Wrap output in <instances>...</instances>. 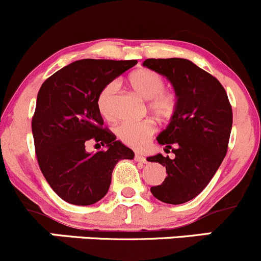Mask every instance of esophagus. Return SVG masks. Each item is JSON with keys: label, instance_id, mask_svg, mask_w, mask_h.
<instances>
[{"label": "esophagus", "instance_id": "1", "mask_svg": "<svg viewBox=\"0 0 261 261\" xmlns=\"http://www.w3.org/2000/svg\"><path fill=\"white\" fill-rule=\"evenodd\" d=\"M134 160H136L137 162H141V164H147L146 157L142 156V154H139V153H136V156H134Z\"/></svg>", "mask_w": 261, "mask_h": 261}]
</instances>
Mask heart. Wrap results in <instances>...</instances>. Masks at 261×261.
Listing matches in <instances>:
<instances>
[{
  "instance_id": "b5f03b06",
  "label": "heart",
  "mask_w": 261,
  "mask_h": 261,
  "mask_svg": "<svg viewBox=\"0 0 261 261\" xmlns=\"http://www.w3.org/2000/svg\"><path fill=\"white\" fill-rule=\"evenodd\" d=\"M128 85L143 99H148L147 107L153 115L160 119H170L176 112V95L164 89V79L157 72L148 68H139L128 76ZM117 92V82H110L102 87L97 97V109L105 119H113V102ZM117 136L123 143L134 148H141L156 132L153 120L146 119L141 122H124L117 127Z\"/></svg>"
}]
</instances>
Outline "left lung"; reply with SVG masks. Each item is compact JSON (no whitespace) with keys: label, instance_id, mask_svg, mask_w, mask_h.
<instances>
[{"label":"left lung","instance_id":"obj_1","mask_svg":"<svg viewBox=\"0 0 261 261\" xmlns=\"http://www.w3.org/2000/svg\"><path fill=\"white\" fill-rule=\"evenodd\" d=\"M143 66L167 77L177 99L176 112L157 137L175 157L157 153L147 159L167 172L151 193L164 203L182 204L197 197L221 166L231 134L232 108L221 82L188 59L149 58Z\"/></svg>","mask_w":261,"mask_h":261}]
</instances>
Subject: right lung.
<instances>
[{
    "mask_svg": "<svg viewBox=\"0 0 261 261\" xmlns=\"http://www.w3.org/2000/svg\"><path fill=\"white\" fill-rule=\"evenodd\" d=\"M136 64L81 59L51 74L38 92L32 122L38 164L51 189L67 203L99 202L109 190L118 161L133 160L134 152L102 127L97 97L102 87ZM89 140L107 149L90 154L84 148Z\"/></svg>",
    "mask_w": 261,
    "mask_h": 261,
    "instance_id": "obj_1",
    "label": "right lung"
}]
</instances>
